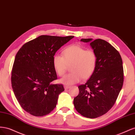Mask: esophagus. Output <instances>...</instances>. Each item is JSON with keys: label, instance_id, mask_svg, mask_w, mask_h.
Returning a JSON list of instances; mask_svg holds the SVG:
<instances>
[{"label": "esophagus", "instance_id": "1", "mask_svg": "<svg viewBox=\"0 0 135 135\" xmlns=\"http://www.w3.org/2000/svg\"><path fill=\"white\" fill-rule=\"evenodd\" d=\"M70 86H68V85H64V88L65 89H68L69 88H70Z\"/></svg>", "mask_w": 135, "mask_h": 135}]
</instances>
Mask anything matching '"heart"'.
<instances>
[{"label":"heart","mask_w":135,"mask_h":135,"mask_svg":"<svg viewBox=\"0 0 135 135\" xmlns=\"http://www.w3.org/2000/svg\"><path fill=\"white\" fill-rule=\"evenodd\" d=\"M63 56L56 55L53 58V66L60 76H62L70 67V74L60 80L64 84L71 85L80 80L87 79L95 73L97 64V57L92 50H86L79 45H71L64 49Z\"/></svg>","instance_id":"heart-1"}]
</instances>
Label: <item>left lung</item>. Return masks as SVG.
I'll return each instance as SVG.
<instances>
[{"label": "left lung", "instance_id": "obj_1", "mask_svg": "<svg viewBox=\"0 0 135 135\" xmlns=\"http://www.w3.org/2000/svg\"><path fill=\"white\" fill-rule=\"evenodd\" d=\"M89 43L97 57L96 69L84 84L79 85L74 105L81 115L96 118L107 113L115 104L123 84L121 56L116 49L104 40L81 39Z\"/></svg>", "mask_w": 135, "mask_h": 135}]
</instances>
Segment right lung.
Segmentation results:
<instances>
[{"label":"right lung","mask_w":135,"mask_h":135,"mask_svg":"<svg viewBox=\"0 0 135 135\" xmlns=\"http://www.w3.org/2000/svg\"><path fill=\"white\" fill-rule=\"evenodd\" d=\"M74 37L40 35L23 45L16 54L12 87L18 103L26 112L42 117L56 107L64 88L62 84L51 83L57 78L53 58L57 50Z\"/></svg>","instance_id":"1"}]
</instances>
